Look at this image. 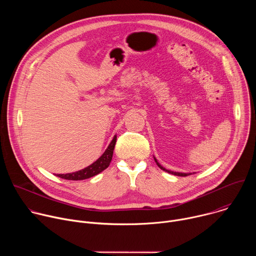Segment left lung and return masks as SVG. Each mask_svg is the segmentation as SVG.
Segmentation results:
<instances>
[{"mask_svg":"<svg viewBox=\"0 0 256 256\" xmlns=\"http://www.w3.org/2000/svg\"><path fill=\"white\" fill-rule=\"evenodd\" d=\"M154 160H155L156 164L159 166V168H161L162 170H164V171H166V172H168V173H170V174H174V175H177V176H188V175L192 174V173H182V172H174V171H171V170H167V169H165L163 166H161V165L158 163V161H157V159H156L155 157H154Z\"/></svg>","mask_w":256,"mask_h":256,"instance_id":"obj_1","label":"left lung"}]
</instances>
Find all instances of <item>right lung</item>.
<instances>
[{
	"instance_id": "add662e5",
	"label": "right lung",
	"mask_w": 256,
	"mask_h": 256,
	"mask_svg": "<svg viewBox=\"0 0 256 256\" xmlns=\"http://www.w3.org/2000/svg\"><path fill=\"white\" fill-rule=\"evenodd\" d=\"M116 142V136H114V140L112 142L109 144L108 148L105 150V152L102 154L100 158H98L93 164L89 165L88 167L77 171V172H72V173H66V174H58L56 176L66 179V180H83L90 178L92 176H95L105 170L109 164L112 162V155H114V146Z\"/></svg>"
}]
</instances>
